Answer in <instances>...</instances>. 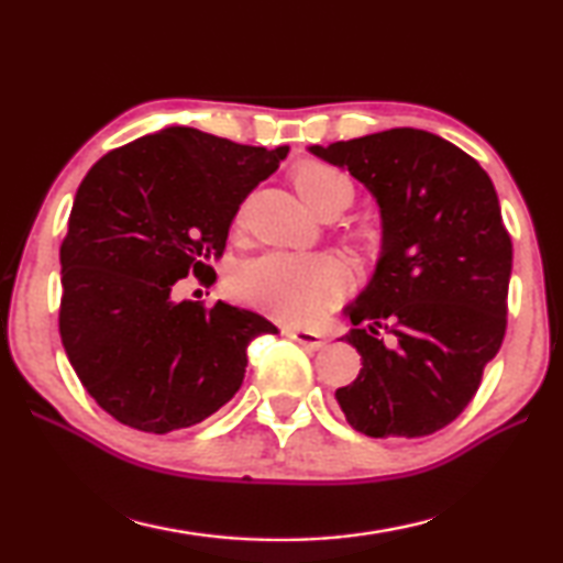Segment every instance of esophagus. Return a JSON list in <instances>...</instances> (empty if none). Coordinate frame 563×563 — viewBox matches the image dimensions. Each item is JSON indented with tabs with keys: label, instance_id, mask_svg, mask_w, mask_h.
<instances>
[{
	"label": "esophagus",
	"instance_id": "esophagus-1",
	"mask_svg": "<svg viewBox=\"0 0 563 563\" xmlns=\"http://www.w3.org/2000/svg\"><path fill=\"white\" fill-rule=\"evenodd\" d=\"M288 338L298 342V345L308 347V350H320L322 345H325V340H322V335H320V332H316V330L292 328V330H288Z\"/></svg>",
	"mask_w": 563,
	"mask_h": 563
}]
</instances>
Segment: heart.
<instances>
[{"instance_id": "1", "label": "heart", "mask_w": 563, "mask_h": 563, "mask_svg": "<svg viewBox=\"0 0 563 563\" xmlns=\"http://www.w3.org/2000/svg\"><path fill=\"white\" fill-rule=\"evenodd\" d=\"M295 184L316 213L330 201H352L350 176L325 161H305L295 168ZM345 288V265L328 253L265 251L238 263L231 273V292L238 300L290 322L318 316Z\"/></svg>"}]
</instances>
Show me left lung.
<instances>
[{
  "mask_svg": "<svg viewBox=\"0 0 563 563\" xmlns=\"http://www.w3.org/2000/svg\"><path fill=\"white\" fill-rule=\"evenodd\" d=\"M310 151L365 184L383 216L377 271L345 308L362 369L338 402L367 437L434 434L472 402L507 332L511 238L497 190L470 154L430 131Z\"/></svg>",
  "mask_w": 563,
  "mask_h": 563,
  "instance_id": "8db88e82",
  "label": "left lung"
}]
</instances>
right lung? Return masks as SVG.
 Wrapping results in <instances>:
<instances>
[{
    "mask_svg": "<svg viewBox=\"0 0 563 563\" xmlns=\"http://www.w3.org/2000/svg\"><path fill=\"white\" fill-rule=\"evenodd\" d=\"M285 156L170 126L109 151L81 180L59 251V332L84 389L121 424L166 434L203 422L241 387L247 345L278 332L223 300H176V288L190 273L213 285L208 263L238 208Z\"/></svg>",
    "mask_w": 563,
    "mask_h": 563,
    "instance_id": "obj_1",
    "label": "right lung"
}]
</instances>
